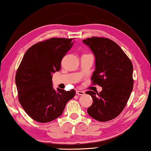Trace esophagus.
<instances>
[{
    "label": "esophagus",
    "instance_id": "esophagus-1",
    "mask_svg": "<svg viewBox=\"0 0 151 151\" xmlns=\"http://www.w3.org/2000/svg\"><path fill=\"white\" fill-rule=\"evenodd\" d=\"M76 93L77 94V95H80V96H83L84 94V91H79V90H77L76 91Z\"/></svg>",
    "mask_w": 151,
    "mask_h": 151
}]
</instances>
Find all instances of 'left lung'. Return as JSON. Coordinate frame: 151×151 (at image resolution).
Here are the masks:
<instances>
[{
  "label": "left lung",
  "mask_w": 151,
  "mask_h": 151,
  "mask_svg": "<svg viewBox=\"0 0 151 151\" xmlns=\"http://www.w3.org/2000/svg\"><path fill=\"white\" fill-rule=\"evenodd\" d=\"M82 42L90 47L96 58L92 83L102 87L99 93L86 92L93 99L88 113L99 122H107L122 113L130 96L134 86L132 61L122 48L109 38L93 37Z\"/></svg>",
  "instance_id": "1"
}]
</instances>
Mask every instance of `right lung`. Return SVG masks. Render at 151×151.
<instances>
[{"instance_id":"obj_1","label":"right lung","mask_w":151,"mask_h":151,"mask_svg":"<svg viewBox=\"0 0 151 151\" xmlns=\"http://www.w3.org/2000/svg\"><path fill=\"white\" fill-rule=\"evenodd\" d=\"M73 38H52L30 47L23 55L16 75L21 105L32 119L51 122L63 113L75 90L53 88L52 74L61 69V62L72 48Z\"/></svg>"}]
</instances>
